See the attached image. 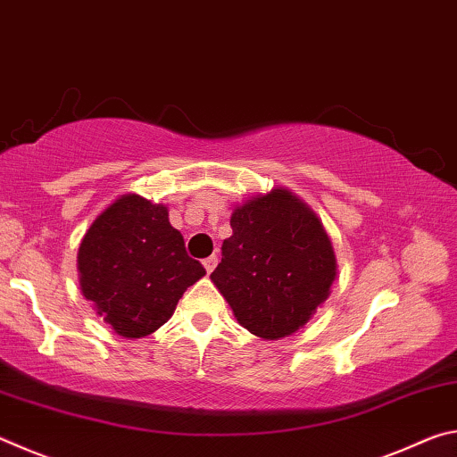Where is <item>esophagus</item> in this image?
<instances>
[{
    "label": "esophagus",
    "instance_id": "obj_1",
    "mask_svg": "<svg viewBox=\"0 0 457 457\" xmlns=\"http://www.w3.org/2000/svg\"><path fill=\"white\" fill-rule=\"evenodd\" d=\"M204 266H205V270H207V274H212L213 270H215V266H218V256H215V253H212L210 258L204 260Z\"/></svg>",
    "mask_w": 457,
    "mask_h": 457
}]
</instances>
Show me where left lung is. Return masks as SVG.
Returning <instances> with one entry per match:
<instances>
[{
    "label": "left lung",
    "instance_id": "1",
    "mask_svg": "<svg viewBox=\"0 0 457 457\" xmlns=\"http://www.w3.org/2000/svg\"><path fill=\"white\" fill-rule=\"evenodd\" d=\"M229 226L212 280L237 322L270 340L304 327L337 276L319 218L290 191L274 189L237 207Z\"/></svg>",
    "mask_w": 457,
    "mask_h": 457
}]
</instances>
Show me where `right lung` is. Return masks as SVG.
Wrapping results in <instances>:
<instances>
[{"mask_svg":"<svg viewBox=\"0 0 457 457\" xmlns=\"http://www.w3.org/2000/svg\"><path fill=\"white\" fill-rule=\"evenodd\" d=\"M84 298L127 338L151 335L205 268L185 252L167 207L125 195L98 215L79 250Z\"/></svg>","mask_w":457,"mask_h":457,"instance_id":"right-lung-1","label":"right lung"}]
</instances>
